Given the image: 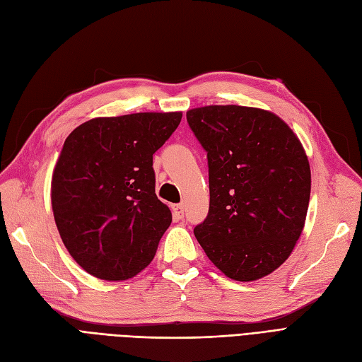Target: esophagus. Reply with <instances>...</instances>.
Returning a JSON list of instances; mask_svg holds the SVG:
<instances>
[{"instance_id": "34e87169", "label": "esophagus", "mask_w": 362, "mask_h": 362, "mask_svg": "<svg viewBox=\"0 0 362 362\" xmlns=\"http://www.w3.org/2000/svg\"><path fill=\"white\" fill-rule=\"evenodd\" d=\"M172 213H173V218H177V221H180V218L184 217V205H181V204L173 205L172 206Z\"/></svg>"}]
</instances>
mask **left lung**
<instances>
[{
    "instance_id": "left-lung-1",
    "label": "left lung",
    "mask_w": 362,
    "mask_h": 362,
    "mask_svg": "<svg viewBox=\"0 0 362 362\" xmlns=\"http://www.w3.org/2000/svg\"><path fill=\"white\" fill-rule=\"evenodd\" d=\"M187 122L206 151L210 182L196 240L228 278L267 276L290 257L308 211L311 170L300 140L254 107L192 108Z\"/></svg>"
}]
</instances>
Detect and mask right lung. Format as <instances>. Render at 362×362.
<instances>
[{
    "label": "right lung",
    "mask_w": 362,
    "mask_h": 362,
    "mask_svg": "<svg viewBox=\"0 0 362 362\" xmlns=\"http://www.w3.org/2000/svg\"><path fill=\"white\" fill-rule=\"evenodd\" d=\"M181 112L95 117L64 140L51 204L71 257L92 276L125 281L154 258L172 213L156 194L152 156Z\"/></svg>",
    "instance_id": "add662e5"
}]
</instances>
